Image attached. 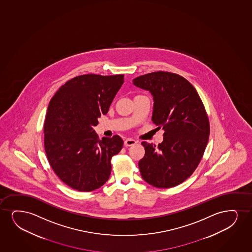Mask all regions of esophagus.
Masks as SVG:
<instances>
[{
  "instance_id": "1",
  "label": "esophagus",
  "mask_w": 252,
  "mask_h": 252,
  "mask_svg": "<svg viewBox=\"0 0 252 252\" xmlns=\"http://www.w3.org/2000/svg\"><path fill=\"white\" fill-rule=\"evenodd\" d=\"M136 144V141L135 140H133V139H127V140H125V145L126 147H131V146H134Z\"/></svg>"
}]
</instances>
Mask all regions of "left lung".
<instances>
[{"label": "left lung", "instance_id": "left-lung-1", "mask_svg": "<svg viewBox=\"0 0 252 252\" xmlns=\"http://www.w3.org/2000/svg\"><path fill=\"white\" fill-rule=\"evenodd\" d=\"M133 83L152 94V121L164 130L158 147L141 143L145 156L138 164L140 175L153 187L173 188L193 173L207 146L210 125L204 105L194 87L177 74L152 72Z\"/></svg>", "mask_w": 252, "mask_h": 252}]
</instances>
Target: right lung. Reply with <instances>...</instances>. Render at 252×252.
Returning a JSON list of instances; mask_svg holds the SVG:
<instances>
[{
  "label": "right lung",
  "instance_id": "right-lung-1",
  "mask_svg": "<svg viewBox=\"0 0 252 252\" xmlns=\"http://www.w3.org/2000/svg\"><path fill=\"white\" fill-rule=\"evenodd\" d=\"M124 75L87 74L61 86L48 104L44 146L56 175L73 189L91 191L107 182L111 159L124 145L122 138L99 140L94 127L108 112L124 83Z\"/></svg>",
  "mask_w": 252,
  "mask_h": 252
}]
</instances>
